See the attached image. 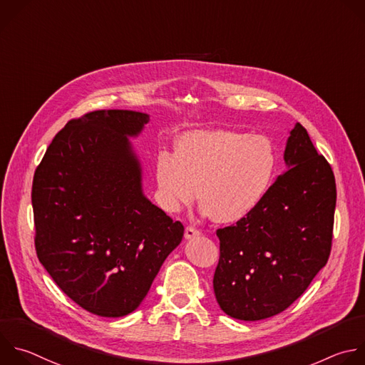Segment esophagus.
Wrapping results in <instances>:
<instances>
[{"label": "esophagus", "instance_id": "obj_1", "mask_svg": "<svg viewBox=\"0 0 365 365\" xmlns=\"http://www.w3.org/2000/svg\"><path fill=\"white\" fill-rule=\"evenodd\" d=\"M199 235H200V232H199L196 227H193V226H187V227L185 229V237H186V239H192V237L199 236Z\"/></svg>", "mask_w": 365, "mask_h": 365}]
</instances>
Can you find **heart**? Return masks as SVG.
<instances>
[{
  "instance_id": "b5f03b06",
  "label": "heart",
  "mask_w": 365,
  "mask_h": 365,
  "mask_svg": "<svg viewBox=\"0 0 365 365\" xmlns=\"http://www.w3.org/2000/svg\"><path fill=\"white\" fill-rule=\"evenodd\" d=\"M278 152L261 135L215 129L182 135L176 153L156 156V182L162 205L178 212L199 200L203 213L219 223H236L252 215L268 196Z\"/></svg>"
}]
</instances>
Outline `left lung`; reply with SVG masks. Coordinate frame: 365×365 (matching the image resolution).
<instances>
[{"mask_svg": "<svg viewBox=\"0 0 365 365\" xmlns=\"http://www.w3.org/2000/svg\"><path fill=\"white\" fill-rule=\"evenodd\" d=\"M288 168L261 206L217 229L220 257L213 291L220 309L240 321L285 311L325 267L332 242L335 178L308 132L295 123L287 140Z\"/></svg>", "mask_w": 365, "mask_h": 365, "instance_id": "left-lung-1", "label": "left lung"}]
</instances>
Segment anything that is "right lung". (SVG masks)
Here are the masks:
<instances>
[{
    "label": "right lung",
    "mask_w": 365,
    "mask_h": 365,
    "mask_svg": "<svg viewBox=\"0 0 365 365\" xmlns=\"http://www.w3.org/2000/svg\"><path fill=\"white\" fill-rule=\"evenodd\" d=\"M149 114L97 110L70 120L38 165L31 202L38 261L86 311L117 318L148 295L183 225L143 193L130 138Z\"/></svg>",
    "instance_id": "add662e5"
}]
</instances>
